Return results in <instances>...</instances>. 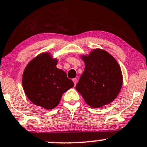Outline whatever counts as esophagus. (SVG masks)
<instances>
[{
    "label": "esophagus",
    "mask_w": 147,
    "mask_h": 147,
    "mask_svg": "<svg viewBox=\"0 0 147 147\" xmlns=\"http://www.w3.org/2000/svg\"><path fill=\"white\" fill-rule=\"evenodd\" d=\"M72 81H73L74 84H75V86L76 85L77 82H78V79H77V78H74V79H72Z\"/></svg>",
    "instance_id": "1"
}]
</instances>
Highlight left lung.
I'll list each match as a JSON object with an SVG mask.
<instances>
[{"instance_id": "obj_1", "label": "left lung", "mask_w": 147, "mask_h": 147, "mask_svg": "<svg viewBox=\"0 0 147 147\" xmlns=\"http://www.w3.org/2000/svg\"><path fill=\"white\" fill-rule=\"evenodd\" d=\"M84 71L76 90L84 101L94 108H100L115 100L122 86V73L117 60L101 49L83 55Z\"/></svg>"}]
</instances>
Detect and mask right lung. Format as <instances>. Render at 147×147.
<instances>
[{"label":"right lung","instance_id":"obj_1","mask_svg":"<svg viewBox=\"0 0 147 147\" xmlns=\"http://www.w3.org/2000/svg\"><path fill=\"white\" fill-rule=\"evenodd\" d=\"M57 63L48 53H42L23 72L22 83L26 96L34 105L46 109L56 107L63 93L74 86L64 71L56 67Z\"/></svg>","mask_w":147,"mask_h":147}]
</instances>
